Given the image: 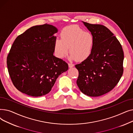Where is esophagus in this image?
<instances>
[{
  "label": "esophagus",
  "mask_w": 133,
  "mask_h": 133,
  "mask_svg": "<svg viewBox=\"0 0 133 133\" xmlns=\"http://www.w3.org/2000/svg\"><path fill=\"white\" fill-rule=\"evenodd\" d=\"M74 64H68V67H69V68H72V67H74Z\"/></svg>",
  "instance_id": "34e87169"
}]
</instances>
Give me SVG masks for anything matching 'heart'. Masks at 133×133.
I'll use <instances>...</instances> for the list:
<instances>
[{
	"instance_id": "b5f03b06",
	"label": "heart",
	"mask_w": 133,
	"mask_h": 133,
	"mask_svg": "<svg viewBox=\"0 0 133 133\" xmlns=\"http://www.w3.org/2000/svg\"><path fill=\"white\" fill-rule=\"evenodd\" d=\"M60 37L61 39H56L54 43V53L57 57L64 58L69 50V59L82 61L91 54L94 45V38L91 33L72 25L64 28Z\"/></svg>"
}]
</instances>
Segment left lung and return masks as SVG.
Listing matches in <instances>:
<instances>
[{
    "label": "left lung",
    "mask_w": 133,
    "mask_h": 133,
    "mask_svg": "<svg viewBox=\"0 0 133 133\" xmlns=\"http://www.w3.org/2000/svg\"><path fill=\"white\" fill-rule=\"evenodd\" d=\"M94 38L89 57L75 65L79 71L76 83L81 92L99 96L113 89L123 74L124 54L121 45L108 28L82 22Z\"/></svg>",
    "instance_id": "obj_1"
}]
</instances>
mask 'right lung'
<instances>
[{
  "label": "right lung",
  "instance_id": "add662e5",
  "mask_svg": "<svg viewBox=\"0 0 133 133\" xmlns=\"http://www.w3.org/2000/svg\"><path fill=\"white\" fill-rule=\"evenodd\" d=\"M58 29L45 24L31 27L18 36L7 58L13 84L23 93L38 97L50 92L68 64L54 56Z\"/></svg>",
  "mask_w": 133,
  "mask_h": 133
}]
</instances>
